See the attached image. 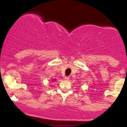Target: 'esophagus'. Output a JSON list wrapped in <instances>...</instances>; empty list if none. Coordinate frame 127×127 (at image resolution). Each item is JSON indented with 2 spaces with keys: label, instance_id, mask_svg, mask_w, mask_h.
Segmentation results:
<instances>
[{
  "label": "esophagus",
  "instance_id": "1",
  "mask_svg": "<svg viewBox=\"0 0 127 127\" xmlns=\"http://www.w3.org/2000/svg\"><path fill=\"white\" fill-rule=\"evenodd\" d=\"M65 80H69V76H65Z\"/></svg>",
  "mask_w": 127,
  "mask_h": 127
}]
</instances>
